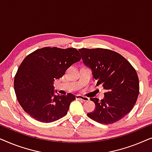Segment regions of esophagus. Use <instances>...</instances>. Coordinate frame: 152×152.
<instances>
[{"label": "esophagus", "mask_w": 152, "mask_h": 152, "mask_svg": "<svg viewBox=\"0 0 152 152\" xmlns=\"http://www.w3.org/2000/svg\"><path fill=\"white\" fill-rule=\"evenodd\" d=\"M76 98L77 99H82V100L84 101V102H87V101L89 100L88 97L83 96V95H76Z\"/></svg>", "instance_id": "obj_1"}]
</instances>
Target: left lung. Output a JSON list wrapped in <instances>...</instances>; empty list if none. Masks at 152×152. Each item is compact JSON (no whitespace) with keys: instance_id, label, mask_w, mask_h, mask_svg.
Here are the masks:
<instances>
[{"instance_id":"obj_1","label":"left lung","mask_w":152,"mask_h":152,"mask_svg":"<svg viewBox=\"0 0 152 152\" xmlns=\"http://www.w3.org/2000/svg\"><path fill=\"white\" fill-rule=\"evenodd\" d=\"M84 64L92 70L96 86L107 91L99 101L91 98L95 109L87 115L99 123L113 124L132 111L139 94L138 75L129 62L120 54L109 49H79Z\"/></svg>"}]
</instances>
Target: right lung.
I'll return each mask as SVG.
<instances>
[{
    "label": "right lung",
    "instance_id": "obj_1",
    "mask_svg": "<svg viewBox=\"0 0 152 152\" xmlns=\"http://www.w3.org/2000/svg\"><path fill=\"white\" fill-rule=\"evenodd\" d=\"M76 48L45 47L23 59L14 77V91L25 112L41 122H53L67 114L75 97L54 94L53 82L81 59Z\"/></svg>",
    "mask_w": 152,
    "mask_h": 152
}]
</instances>
